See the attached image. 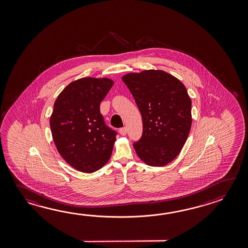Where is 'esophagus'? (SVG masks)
I'll return each mask as SVG.
<instances>
[{"label":"esophagus","mask_w":248,"mask_h":248,"mask_svg":"<svg viewBox=\"0 0 248 248\" xmlns=\"http://www.w3.org/2000/svg\"><path fill=\"white\" fill-rule=\"evenodd\" d=\"M126 126H123V127H122L121 129H120V134L122 135V136H126Z\"/></svg>","instance_id":"obj_1"}]
</instances>
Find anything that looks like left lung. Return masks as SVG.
I'll return each mask as SVG.
<instances>
[{
    "mask_svg": "<svg viewBox=\"0 0 248 248\" xmlns=\"http://www.w3.org/2000/svg\"><path fill=\"white\" fill-rule=\"evenodd\" d=\"M142 120V135L134 142L138 157L163 167L178 156L191 126V100L185 85L161 70L130 73L122 78Z\"/></svg>",
    "mask_w": 248,
    "mask_h": 248,
    "instance_id": "8db88e82",
    "label": "left lung"
}]
</instances>
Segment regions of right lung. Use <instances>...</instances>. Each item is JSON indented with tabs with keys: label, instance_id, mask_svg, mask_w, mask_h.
Instances as JSON below:
<instances>
[{
	"label": "right lung",
	"instance_id": "obj_1",
	"mask_svg": "<svg viewBox=\"0 0 248 248\" xmlns=\"http://www.w3.org/2000/svg\"><path fill=\"white\" fill-rule=\"evenodd\" d=\"M113 83L108 78H81L55 101L49 120L53 140L62 158L79 172H95L111 158L117 132L106 126L100 104Z\"/></svg>",
	"mask_w": 248,
	"mask_h": 248
}]
</instances>
